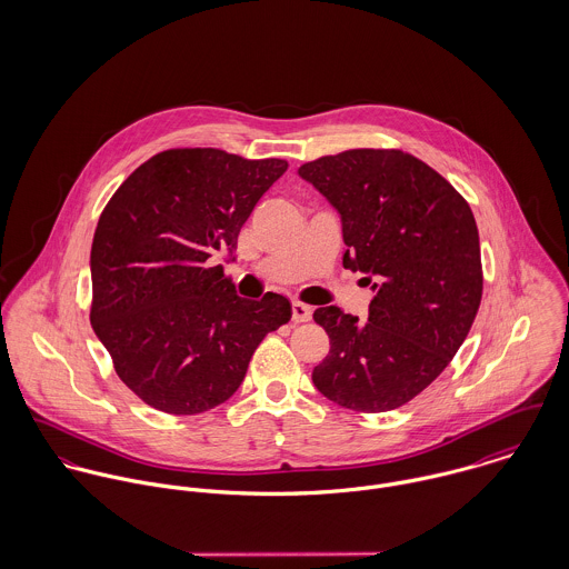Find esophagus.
Segmentation results:
<instances>
[{
	"label": "esophagus",
	"instance_id": "34e87169",
	"mask_svg": "<svg viewBox=\"0 0 569 569\" xmlns=\"http://www.w3.org/2000/svg\"><path fill=\"white\" fill-rule=\"evenodd\" d=\"M311 313H313V309H311L309 305H305V302H300V300H293V302H291V320H293L296 325L309 322V320H311Z\"/></svg>",
	"mask_w": 569,
	"mask_h": 569
}]
</instances>
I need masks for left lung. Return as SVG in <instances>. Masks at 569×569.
Segmentation results:
<instances>
[{
	"instance_id": "left-lung-1",
	"label": "left lung",
	"mask_w": 569,
	"mask_h": 569,
	"mask_svg": "<svg viewBox=\"0 0 569 569\" xmlns=\"http://www.w3.org/2000/svg\"><path fill=\"white\" fill-rule=\"evenodd\" d=\"M341 217L343 267L375 291L368 322L320 307L330 350L313 368L328 401L377 413L406 406L453 359L482 300L480 237L465 197L397 149H352L302 163Z\"/></svg>"
}]
</instances>
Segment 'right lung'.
<instances>
[{
    "mask_svg": "<svg viewBox=\"0 0 569 569\" xmlns=\"http://www.w3.org/2000/svg\"><path fill=\"white\" fill-rule=\"evenodd\" d=\"M284 160L170 149L138 166L91 243V328L147 406L190 416L226 403L267 332L291 320L280 293L237 296L214 253L237 249Z\"/></svg>",
    "mask_w": 569,
    "mask_h": 569,
    "instance_id": "1",
    "label": "right lung"
}]
</instances>
